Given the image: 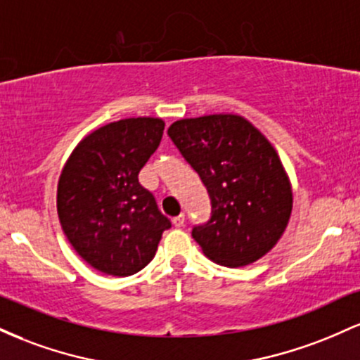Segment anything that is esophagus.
<instances>
[{"label":"esophagus","mask_w":360,"mask_h":360,"mask_svg":"<svg viewBox=\"0 0 360 360\" xmlns=\"http://www.w3.org/2000/svg\"><path fill=\"white\" fill-rule=\"evenodd\" d=\"M172 225H174L176 229H181V226H184V214H179V217L172 218Z\"/></svg>","instance_id":"esophagus-1"}]
</instances>
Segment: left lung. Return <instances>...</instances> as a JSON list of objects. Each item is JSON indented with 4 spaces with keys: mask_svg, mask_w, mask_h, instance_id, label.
<instances>
[{
    "mask_svg": "<svg viewBox=\"0 0 360 360\" xmlns=\"http://www.w3.org/2000/svg\"><path fill=\"white\" fill-rule=\"evenodd\" d=\"M167 135L212 200L210 221L193 229L203 254L225 267L264 257L292 210L291 181L269 140L233 113L177 120Z\"/></svg>",
    "mask_w": 360,
    "mask_h": 360,
    "instance_id": "obj_1",
    "label": "left lung"
}]
</instances>
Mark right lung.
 <instances>
[{"label": "right lung", "instance_id": "1", "mask_svg": "<svg viewBox=\"0 0 360 360\" xmlns=\"http://www.w3.org/2000/svg\"><path fill=\"white\" fill-rule=\"evenodd\" d=\"M166 123L139 117L111 122L86 135L62 169L57 213L65 237L91 267L131 276L154 259L171 221L139 183Z\"/></svg>", "mask_w": 360, "mask_h": 360}]
</instances>
